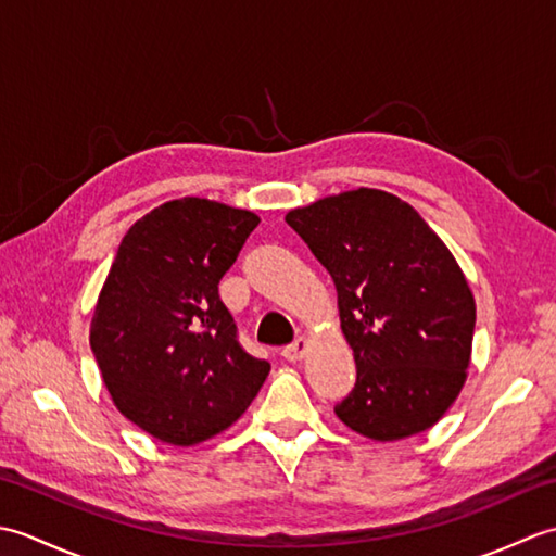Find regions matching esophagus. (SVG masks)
I'll use <instances>...</instances> for the list:
<instances>
[{
    "instance_id": "esophagus-1",
    "label": "esophagus",
    "mask_w": 556,
    "mask_h": 556,
    "mask_svg": "<svg viewBox=\"0 0 556 556\" xmlns=\"http://www.w3.org/2000/svg\"><path fill=\"white\" fill-rule=\"evenodd\" d=\"M305 349H308V339L305 337H299L293 344L281 349V356H285L287 361H301L305 356Z\"/></svg>"
}]
</instances>
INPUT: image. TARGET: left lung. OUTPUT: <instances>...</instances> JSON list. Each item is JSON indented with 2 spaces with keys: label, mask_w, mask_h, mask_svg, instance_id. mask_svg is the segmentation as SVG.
<instances>
[{
  "label": "left lung",
  "mask_w": 556,
  "mask_h": 556,
  "mask_svg": "<svg viewBox=\"0 0 556 556\" xmlns=\"http://www.w3.org/2000/svg\"><path fill=\"white\" fill-rule=\"evenodd\" d=\"M332 275L356 387L337 418L368 440L432 428L466 382L476 299L456 257L404 200L358 188L287 215Z\"/></svg>",
  "instance_id": "8db88e82"
}]
</instances>
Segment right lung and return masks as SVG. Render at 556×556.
<instances>
[{"mask_svg": "<svg viewBox=\"0 0 556 556\" xmlns=\"http://www.w3.org/2000/svg\"><path fill=\"white\" fill-rule=\"evenodd\" d=\"M257 222L207 198L169 200L116 251L90 349L114 406L160 442L193 446L227 430L269 372L241 349L217 289Z\"/></svg>", "mask_w": 556, "mask_h": 556, "instance_id": "obj_1", "label": "right lung"}]
</instances>
